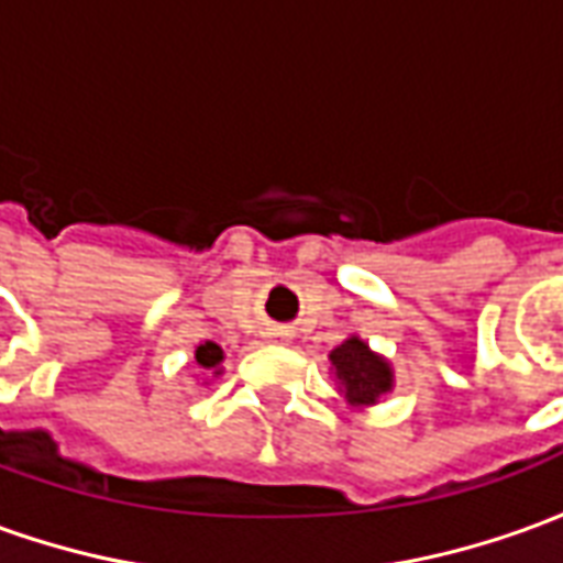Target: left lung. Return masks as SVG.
Wrapping results in <instances>:
<instances>
[{
    "label": "left lung",
    "instance_id": "left-lung-1",
    "mask_svg": "<svg viewBox=\"0 0 563 563\" xmlns=\"http://www.w3.org/2000/svg\"><path fill=\"white\" fill-rule=\"evenodd\" d=\"M329 360L335 365L341 390L350 405H375L393 387L390 365L375 356L360 338H347L341 347L332 350Z\"/></svg>",
    "mask_w": 563,
    "mask_h": 563
}]
</instances>
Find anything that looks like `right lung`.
I'll list each match as a JSON object with an SVG mask.
<instances>
[{
  "mask_svg": "<svg viewBox=\"0 0 563 563\" xmlns=\"http://www.w3.org/2000/svg\"><path fill=\"white\" fill-rule=\"evenodd\" d=\"M195 363H198L203 372H216V368H219V363H222V347H219V344H213V341L200 344V347L195 350Z\"/></svg>",
  "mask_w": 563,
  "mask_h": 563,
  "instance_id": "right-lung-1",
  "label": "right lung"
}]
</instances>
